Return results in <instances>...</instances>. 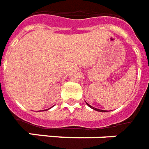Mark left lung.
Here are the masks:
<instances>
[{
  "label": "left lung",
  "instance_id": "left-lung-1",
  "mask_svg": "<svg viewBox=\"0 0 149 149\" xmlns=\"http://www.w3.org/2000/svg\"><path fill=\"white\" fill-rule=\"evenodd\" d=\"M87 104H88V105L89 107H90V108H92V109H94V110H95V111H102V112H103V111H103V110H100V109H97V108H94V107H92V106H91V105H90V104H88V103H86Z\"/></svg>",
  "mask_w": 149,
  "mask_h": 149
}]
</instances>
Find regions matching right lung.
Here are the masks:
<instances>
[{
    "label": "right lung",
    "mask_w": 149,
    "mask_h": 149,
    "mask_svg": "<svg viewBox=\"0 0 149 149\" xmlns=\"http://www.w3.org/2000/svg\"><path fill=\"white\" fill-rule=\"evenodd\" d=\"M48 109H49V108H48ZM48 109H46V110H48ZM46 110H45V111H46Z\"/></svg>",
    "instance_id": "right-lung-1"
}]
</instances>
